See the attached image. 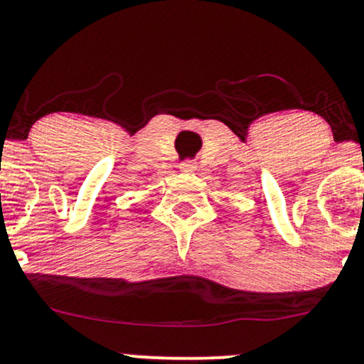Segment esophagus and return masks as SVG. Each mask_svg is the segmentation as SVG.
I'll return each instance as SVG.
<instances>
[{
  "instance_id": "obj_1",
  "label": "esophagus",
  "mask_w": 364,
  "mask_h": 364,
  "mask_svg": "<svg viewBox=\"0 0 364 364\" xmlns=\"http://www.w3.org/2000/svg\"><path fill=\"white\" fill-rule=\"evenodd\" d=\"M179 171H181L183 174H191V173H195V171H196V164H195V162H191V161H185V162H181V164H179Z\"/></svg>"
}]
</instances>
